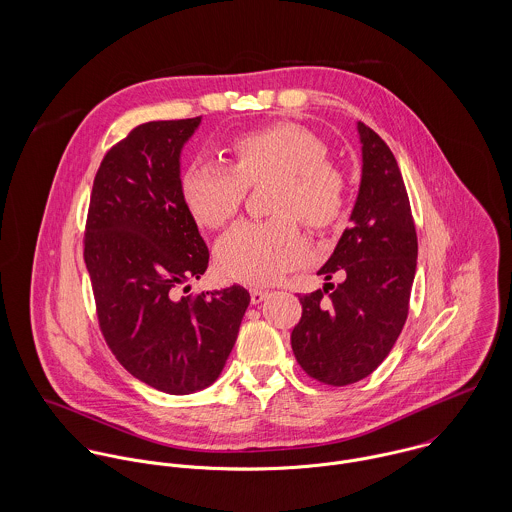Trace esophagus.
<instances>
[{"label":"esophagus","mask_w":512,"mask_h":512,"mask_svg":"<svg viewBox=\"0 0 512 512\" xmlns=\"http://www.w3.org/2000/svg\"><path fill=\"white\" fill-rule=\"evenodd\" d=\"M270 295L268 290H260V288H254V290H250V301L256 305V303H262L266 297Z\"/></svg>","instance_id":"1"}]
</instances>
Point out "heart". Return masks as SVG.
<instances>
[{"mask_svg": "<svg viewBox=\"0 0 512 512\" xmlns=\"http://www.w3.org/2000/svg\"><path fill=\"white\" fill-rule=\"evenodd\" d=\"M230 167L193 161L181 175V199L205 228L234 219L248 187L276 179L270 211L278 219L238 222L215 246L219 274L244 284H270L301 264L309 244L299 228H335L347 213V179L327 159L325 142L297 122L246 130L228 144Z\"/></svg>", "mask_w": 512, "mask_h": 512, "instance_id": "b5f03b06", "label": "heart"}]
</instances>
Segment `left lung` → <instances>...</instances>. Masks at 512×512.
Segmentation results:
<instances>
[{"label": "left lung", "instance_id": "obj_1", "mask_svg": "<svg viewBox=\"0 0 512 512\" xmlns=\"http://www.w3.org/2000/svg\"><path fill=\"white\" fill-rule=\"evenodd\" d=\"M363 177L335 252L317 272L345 282L299 297L292 349L299 366L329 386L363 380L394 347L410 305L418 236L406 185L386 142L359 122ZM333 289L327 300L322 295Z\"/></svg>", "mask_w": 512, "mask_h": 512}]
</instances>
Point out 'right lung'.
Segmentation results:
<instances>
[{
	"label": "right lung",
	"mask_w": 512,
	"mask_h": 512,
	"mask_svg": "<svg viewBox=\"0 0 512 512\" xmlns=\"http://www.w3.org/2000/svg\"><path fill=\"white\" fill-rule=\"evenodd\" d=\"M199 124L201 116L147 122L110 147L84 232L106 345L132 376L167 394H191L219 378L250 303L242 286L177 292L209 266L179 185L181 149Z\"/></svg>",
	"instance_id": "right-lung-1"
}]
</instances>
